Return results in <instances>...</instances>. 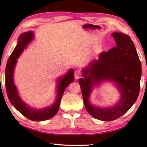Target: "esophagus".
Returning a JSON list of instances; mask_svg holds the SVG:
<instances>
[{
  "mask_svg": "<svg viewBox=\"0 0 147 147\" xmlns=\"http://www.w3.org/2000/svg\"><path fill=\"white\" fill-rule=\"evenodd\" d=\"M82 76V73L80 71L76 70L74 72V77H75L76 79H78Z\"/></svg>",
  "mask_w": 147,
  "mask_h": 147,
  "instance_id": "esophagus-1",
  "label": "esophagus"
}]
</instances>
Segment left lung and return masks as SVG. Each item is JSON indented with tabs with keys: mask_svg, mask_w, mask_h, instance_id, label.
I'll return each instance as SVG.
<instances>
[{
	"mask_svg": "<svg viewBox=\"0 0 147 147\" xmlns=\"http://www.w3.org/2000/svg\"><path fill=\"white\" fill-rule=\"evenodd\" d=\"M112 36L116 46L101 53L84 70V78L78 80L87 111L94 118L107 121L119 118L136 102L141 76V63L131 38L123 33H114ZM104 80L116 82L122 96L119 102L110 108L94 107L88 101L92 85Z\"/></svg>",
	"mask_w": 147,
	"mask_h": 147,
	"instance_id": "left-lung-1",
	"label": "left lung"
}]
</instances>
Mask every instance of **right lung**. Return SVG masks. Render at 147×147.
<instances>
[{
	"label": "right lung",
	"mask_w": 147,
	"mask_h": 147,
	"mask_svg": "<svg viewBox=\"0 0 147 147\" xmlns=\"http://www.w3.org/2000/svg\"><path fill=\"white\" fill-rule=\"evenodd\" d=\"M33 38V33L31 31L22 33L18 38L17 46L11 54L6 67V89L9 101L18 111L29 119L40 121L50 119L58 113L63 92L66 87L74 80V71L71 69L63 78L58 80V94L55 103L53 105L40 110L32 109L26 105L18 94L17 88L13 82V74L17 59Z\"/></svg>",
	"instance_id": "add662e5"
}]
</instances>
